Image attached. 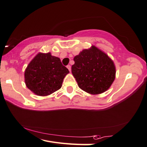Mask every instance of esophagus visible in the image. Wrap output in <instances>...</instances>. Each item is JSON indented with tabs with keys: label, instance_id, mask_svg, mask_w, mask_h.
Listing matches in <instances>:
<instances>
[{
	"label": "esophagus",
	"instance_id": "1",
	"mask_svg": "<svg viewBox=\"0 0 147 147\" xmlns=\"http://www.w3.org/2000/svg\"><path fill=\"white\" fill-rule=\"evenodd\" d=\"M67 69H69V71H71V66L70 65H67Z\"/></svg>",
	"mask_w": 147,
	"mask_h": 147
}]
</instances>
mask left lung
I'll return each mask as SVG.
<instances>
[{"instance_id":"1","label":"left lung","mask_w":147,"mask_h":147,"mask_svg":"<svg viewBox=\"0 0 147 147\" xmlns=\"http://www.w3.org/2000/svg\"><path fill=\"white\" fill-rule=\"evenodd\" d=\"M71 71L78 87L89 94L106 91L115 79L114 62L95 46L84 49L74 58Z\"/></svg>"}]
</instances>
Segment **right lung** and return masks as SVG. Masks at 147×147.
<instances>
[{"label": "right lung", "mask_w": 147, "mask_h": 147, "mask_svg": "<svg viewBox=\"0 0 147 147\" xmlns=\"http://www.w3.org/2000/svg\"><path fill=\"white\" fill-rule=\"evenodd\" d=\"M69 71L59 58L48 53H38L29 63L24 73L27 87L38 96L52 94L62 87Z\"/></svg>", "instance_id": "add662e5"}]
</instances>
